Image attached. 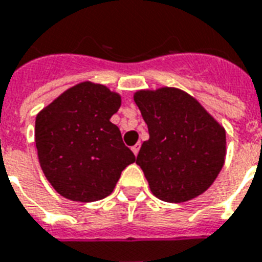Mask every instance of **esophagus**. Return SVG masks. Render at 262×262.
<instances>
[{
	"mask_svg": "<svg viewBox=\"0 0 262 262\" xmlns=\"http://www.w3.org/2000/svg\"><path fill=\"white\" fill-rule=\"evenodd\" d=\"M140 147H141V144H140V143H137V144H136V145H133V147H132V151H133V154H135L136 156L139 155Z\"/></svg>",
	"mask_w": 262,
	"mask_h": 262,
	"instance_id": "34e87169",
	"label": "esophagus"
}]
</instances>
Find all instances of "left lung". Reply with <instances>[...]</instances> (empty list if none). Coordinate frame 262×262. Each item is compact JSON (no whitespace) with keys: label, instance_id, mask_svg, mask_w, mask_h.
<instances>
[{"label":"left lung","instance_id":"obj_1","mask_svg":"<svg viewBox=\"0 0 262 262\" xmlns=\"http://www.w3.org/2000/svg\"><path fill=\"white\" fill-rule=\"evenodd\" d=\"M135 102L149 133L136 163L152 193L167 203H185L204 193L224 164V127L178 88L137 91Z\"/></svg>","mask_w":262,"mask_h":262}]
</instances>
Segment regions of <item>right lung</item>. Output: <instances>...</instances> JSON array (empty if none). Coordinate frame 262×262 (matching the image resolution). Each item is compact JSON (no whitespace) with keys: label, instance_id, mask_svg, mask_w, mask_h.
Here are the masks:
<instances>
[{"label":"right lung","instance_id":"add662e5","mask_svg":"<svg viewBox=\"0 0 262 262\" xmlns=\"http://www.w3.org/2000/svg\"><path fill=\"white\" fill-rule=\"evenodd\" d=\"M121 96L84 81L45 107L35 121V144L45 177L65 199L92 203L113 193L136 156L110 118Z\"/></svg>","mask_w":262,"mask_h":262}]
</instances>
